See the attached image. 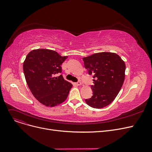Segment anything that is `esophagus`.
Wrapping results in <instances>:
<instances>
[{
    "label": "esophagus",
    "instance_id": "obj_1",
    "mask_svg": "<svg viewBox=\"0 0 152 152\" xmlns=\"http://www.w3.org/2000/svg\"><path fill=\"white\" fill-rule=\"evenodd\" d=\"M75 84L76 86H81L82 84H81V82H77V83H75Z\"/></svg>",
    "mask_w": 152,
    "mask_h": 152
}]
</instances>
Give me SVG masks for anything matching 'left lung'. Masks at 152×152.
I'll list each match as a JSON object with an SVG mask.
<instances>
[{
	"instance_id": "8db88e82",
	"label": "left lung",
	"mask_w": 152,
	"mask_h": 152,
	"mask_svg": "<svg viewBox=\"0 0 152 152\" xmlns=\"http://www.w3.org/2000/svg\"><path fill=\"white\" fill-rule=\"evenodd\" d=\"M89 74L93 75V95L86 102L94 108H104L112 102L123 86L125 78L124 61L116 53L99 52L83 58Z\"/></svg>"
}]
</instances>
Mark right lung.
<instances>
[{
  "mask_svg": "<svg viewBox=\"0 0 152 152\" xmlns=\"http://www.w3.org/2000/svg\"><path fill=\"white\" fill-rule=\"evenodd\" d=\"M68 56L62 57L57 52L40 49L31 50L23 62L26 83L34 97L42 105L53 107L67 99L71 83L61 75V65Z\"/></svg>",
  "mask_w": 152,
  "mask_h": 152,
  "instance_id": "obj_1",
  "label": "right lung"
}]
</instances>
